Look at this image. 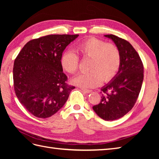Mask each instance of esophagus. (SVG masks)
I'll return each mask as SVG.
<instances>
[{"instance_id": "esophagus-1", "label": "esophagus", "mask_w": 159, "mask_h": 159, "mask_svg": "<svg viewBox=\"0 0 159 159\" xmlns=\"http://www.w3.org/2000/svg\"><path fill=\"white\" fill-rule=\"evenodd\" d=\"M81 90H82V92H84V93H91L92 92V90H89V89H81Z\"/></svg>"}]
</instances>
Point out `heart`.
Instances as JSON below:
<instances>
[{
    "label": "heart",
    "mask_w": 159,
    "mask_h": 159,
    "mask_svg": "<svg viewBox=\"0 0 159 159\" xmlns=\"http://www.w3.org/2000/svg\"><path fill=\"white\" fill-rule=\"evenodd\" d=\"M76 50L83 59H90L88 63L90 71L74 77L71 82L74 85L93 88L100 85L102 81L109 82L120 69L121 54L117 47L112 43L92 38L79 43ZM79 63V57L73 50H66L61 57L63 70L70 74L76 72Z\"/></svg>",
    "instance_id": "heart-1"
}]
</instances>
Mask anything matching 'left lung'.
<instances>
[{
	"label": "left lung",
	"mask_w": 159,
	"mask_h": 159,
	"mask_svg": "<svg viewBox=\"0 0 159 159\" xmlns=\"http://www.w3.org/2000/svg\"><path fill=\"white\" fill-rule=\"evenodd\" d=\"M104 36L119 49L121 63L116 75L101 88L102 99L93 110L102 120L113 121L124 116L134 107L142 85L143 66L129 42L113 35Z\"/></svg>",
	"instance_id": "8db88e82"
}]
</instances>
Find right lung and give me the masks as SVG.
<instances>
[{
    "mask_svg": "<svg viewBox=\"0 0 159 159\" xmlns=\"http://www.w3.org/2000/svg\"><path fill=\"white\" fill-rule=\"evenodd\" d=\"M79 35H49L26 43L14 61L16 95L33 116L47 118L66 104L71 91L63 72L61 57Z\"/></svg>",
    "mask_w": 159,
    "mask_h": 159,
    "instance_id": "right-lung-1",
    "label": "right lung"
}]
</instances>
